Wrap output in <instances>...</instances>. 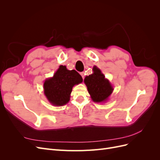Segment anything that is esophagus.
Returning a JSON list of instances; mask_svg holds the SVG:
<instances>
[{
    "label": "esophagus",
    "instance_id": "1",
    "mask_svg": "<svg viewBox=\"0 0 160 160\" xmlns=\"http://www.w3.org/2000/svg\"><path fill=\"white\" fill-rule=\"evenodd\" d=\"M80 75H81L82 78H83V79H84V78H85V74H84V72H80Z\"/></svg>",
    "mask_w": 160,
    "mask_h": 160
}]
</instances>
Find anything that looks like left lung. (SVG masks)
Returning <instances> with one entry per match:
<instances>
[{"mask_svg":"<svg viewBox=\"0 0 160 160\" xmlns=\"http://www.w3.org/2000/svg\"><path fill=\"white\" fill-rule=\"evenodd\" d=\"M93 71V73L85 77L84 83L88 87L89 93L94 102H105L112 93L113 88L99 68L94 66Z\"/></svg>","mask_w":160,"mask_h":160,"instance_id":"obj_1","label":"left lung"}]
</instances>
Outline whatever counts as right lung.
I'll return each mask as SVG.
<instances>
[{"label":"right lung","instance_id":"right-lung-1","mask_svg":"<svg viewBox=\"0 0 160 160\" xmlns=\"http://www.w3.org/2000/svg\"><path fill=\"white\" fill-rule=\"evenodd\" d=\"M82 81L81 76L75 70L70 71L61 65L52 77L45 81L44 93L52 105H64L70 100L72 87Z\"/></svg>","mask_w":160,"mask_h":160}]
</instances>
